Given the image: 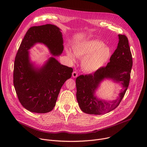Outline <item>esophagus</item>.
I'll use <instances>...</instances> for the list:
<instances>
[{
  "mask_svg": "<svg viewBox=\"0 0 147 147\" xmlns=\"http://www.w3.org/2000/svg\"><path fill=\"white\" fill-rule=\"evenodd\" d=\"M77 76H78V73H77V71H74L73 72V73H72V76H73V78H76V77H77Z\"/></svg>",
  "mask_w": 147,
  "mask_h": 147,
  "instance_id": "obj_1",
  "label": "esophagus"
}]
</instances>
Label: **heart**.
Returning a JSON list of instances; mask_svg holds the SVG:
<instances>
[{
	"instance_id": "1",
	"label": "heart",
	"mask_w": 147,
	"mask_h": 147,
	"mask_svg": "<svg viewBox=\"0 0 147 147\" xmlns=\"http://www.w3.org/2000/svg\"><path fill=\"white\" fill-rule=\"evenodd\" d=\"M73 53L66 49L67 55L73 61H76V57L83 58L82 69L88 73H94L100 70L109 61L111 55L109 47L103 42L92 40L84 41L73 47Z\"/></svg>"
}]
</instances>
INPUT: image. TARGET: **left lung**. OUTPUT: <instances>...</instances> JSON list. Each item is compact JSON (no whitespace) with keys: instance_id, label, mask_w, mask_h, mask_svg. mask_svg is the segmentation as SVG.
Masks as SVG:
<instances>
[{"instance_id":"left-lung-1","label":"left lung","mask_w":147,"mask_h":147,"mask_svg":"<svg viewBox=\"0 0 147 147\" xmlns=\"http://www.w3.org/2000/svg\"><path fill=\"white\" fill-rule=\"evenodd\" d=\"M117 48L106 67L88 75L77 77V100L82 112L88 114L102 115L117 108L127 89L133 65L132 56L129 41L125 35L118 34ZM106 79L119 83L123 88L118 98L115 101H105L98 98L95 91L101 82Z\"/></svg>"}]
</instances>
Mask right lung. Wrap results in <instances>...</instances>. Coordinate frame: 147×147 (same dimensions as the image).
Instances as JSON below:
<instances>
[{
    "label": "right lung",
    "instance_id": "1",
    "mask_svg": "<svg viewBox=\"0 0 147 147\" xmlns=\"http://www.w3.org/2000/svg\"><path fill=\"white\" fill-rule=\"evenodd\" d=\"M61 30L52 24L30 28L17 53L14 86L22 106L32 113L53 110L62 85L71 77L73 69L61 64L54 57L41 67H36L30 59L28 50L37 43L45 45L55 57L59 56L63 51Z\"/></svg>",
    "mask_w": 147,
    "mask_h": 147
}]
</instances>
